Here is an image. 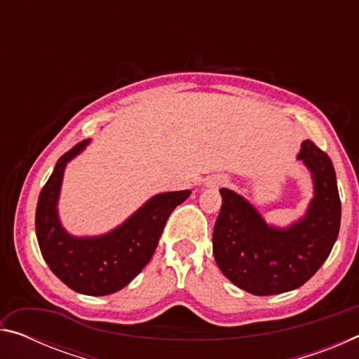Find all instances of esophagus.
<instances>
[{"mask_svg": "<svg viewBox=\"0 0 359 359\" xmlns=\"http://www.w3.org/2000/svg\"><path fill=\"white\" fill-rule=\"evenodd\" d=\"M223 185H226V179L220 177V175H218V177H212V179L208 182V187L218 188V187H223Z\"/></svg>", "mask_w": 359, "mask_h": 359, "instance_id": "esophagus-1", "label": "esophagus"}]
</instances>
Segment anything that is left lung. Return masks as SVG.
Listing matches in <instances>:
<instances>
[{
  "instance_id": "1",
  "label": "left lung",
  "mask_w": 359,
  "mask_h": 359,
  "mask_svg": "<svg viewBox=\"0 0 359 359\" xmlns=\"http://www.w3.org/2000/svg\"><path fill=\"white\" fill-rule=\"evenodd\" d=\"M313 175L307 215L288 229L267 226L250 203L222 188L214 228L218 267L241 290L269 296L299 288L330 257L340 228V198L331 158L312 141L297 155Z\"/></svg>"
}]
</instances>
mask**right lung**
<instances>
[{
  "instance_id": "obj_1",
  "label": "right lung",
  "mask_w": 359,
  "mask_h": 359,
  "mask_svg": "<svg viewBox=\"0 0 359 359\" xmlns=\"http://www.w3.org/2000/svg\"><path fill=\"white\" fill-rule=\"evenodd\" d=\"M88 141H81L60 156L42 187L36 208V236L42 257L53 274L82 294L104 296L126 287L156 250L171 212L190 196V190L156 194L121 226L101 238H72L57 217V201L66 163Z\"/></svg>"
}]
</instances>
